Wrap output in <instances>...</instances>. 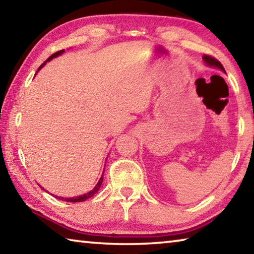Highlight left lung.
Here are the masks:
<instances>
[{"label":"left lung","instance_id":"left-lung-1","mask_svg":"<svg viewBox=\"0 0 254 254\" xmlns=\"http://www.w3.org/2000/svg\"><path fill=\"white\" fill-rule=\"evenodd\" d=\"M203 59H204V62L206 63V65L212 66V67H217L218 69H221L222 71L225 72L224 67H223L222 64L218 62L216 58H214V57H212V56H208V55H204Z\"/></svg>","mask_w":254,"mask_h":254}]
</instances>
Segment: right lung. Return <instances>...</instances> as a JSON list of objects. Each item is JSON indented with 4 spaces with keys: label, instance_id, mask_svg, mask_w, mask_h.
<instances>
[{
    "label": "right lung",
    "instance_id": "obj_1",
    "mask_svg": "<svg viewBox=\"0 0 254 254\" xmlns=\"http://www.w3.org/2000/svg\"><path fill=\"white\" fill-rule=\"evenodd\" d=\"M64 53V50H60V51H57V53H55L54 55H51L50 57L47 59V62H49V60H51L53 58H55V57H57V56H59V55H62ZM46 63H44L42 64V65L40 66V68L45 65ZM39 68V69H40ZM38 69V70H39ZM102 183H103V175H102V177H101V179L98 180V183H97V185L95 186V188L93 189V190H91L89 192H87V194H84V195H80V196H77V197H72V198H64V197H59V196H55L56 198H58V199H60V200H64V201H70V203H78V201H84V200H86V199H88V198H91V197L93 196V195H95L96 192L98 191V189H100V187H101V185H102Z\"/></svg>",
    "mask_w": 254,
    "mask_h": 254
}]
</instances>
